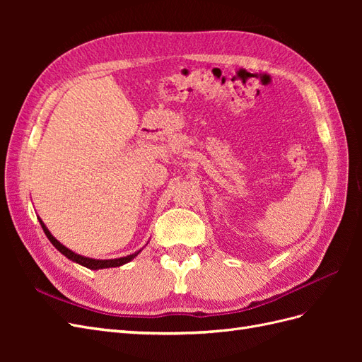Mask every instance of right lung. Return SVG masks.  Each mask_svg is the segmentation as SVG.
<instances>
[{"label":"right lung","mask_w":362,"mask_h":362,"mask_svg":"<svg viewBox=\"0 0 362 362\" xmlns=\"http://www.w3.org/2000/svg\"><path fill=\"white\" fill-rule=\"evenodd\" d=\"M39 222H40V225H42L43 233L47 234L48 240H49V242H51L54 246H56V249H57V250H60L62 254H63L64 257H66V258H69V259H72V261H75V262H78V264H81V266H84V267H87V269L98 270V269L119 267V266L125 264V262H128V261L133 259V258H134V257L139 254V252H136V254H133V255L122 257V258H116V259H93V258L81 257V255H78V254H75V252L69 250L66 246H63L60 242H57V240L51 235V233L48 231V228L45 226V223H43V222L40 221V218H39Z\"/></svg>","instance_id":"right-lung-1"}]
</instances>
